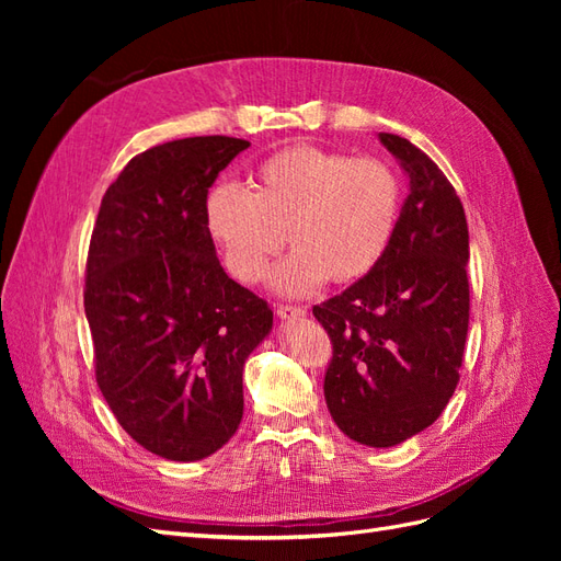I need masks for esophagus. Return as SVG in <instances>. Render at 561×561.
<instances>
[{
  "label": "esophagus",
  "instance_id": "1",
  "mask_svg": "<svg viewBox=\"0 0 561 561\" xmlns=\"http://www.w3.org/2000/svg\"><path fill=\"white\" fill-rule=\"evenodd\" d=\"M276 316L280 320H297V318L307 316V309H304V307H287V304H278Z\"/></svg>",
  "mask_w": 561,
  "mask_h": 561
}]
</instances>
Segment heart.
I'll list each match as a JSON object with an SVG mask.
<instances>
[{
    "label": "heart",
    "mask_w": 561,
    "mask_h": 561,
    "mask_svg": "<svg viewBox=\"0 0 561 561\" xmlns=\"http://www.w3.org/2000/svg\"><path fill=\"white\" fill-rule=\"evenodd\" d=\"M398 210L400 184L383 161L295 145L257 165L252 192L233 182L210 190L203 222L225 268L248 285L264 276L287 231L295 250L271 271V287L304 297L330 278L367 276L393 241Z\"/></svg>",
    "instance_id": "1"
}]
</instances>
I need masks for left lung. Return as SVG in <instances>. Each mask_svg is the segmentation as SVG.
<instances>
[{
  "label": "left lung",
  "mask_w": 561,
  "mask_h": 561,
  "mask_svg": "<svg viewBox=\"0 0 561 561\" xmlns=\"http://www.w3.org/2000/svg\"><path fill=\"white\" fill-rule=\"evenodd\" d=\"M410 178L381 262L313 316L332 342L328 410L344 435L396 447L443 414L463 363L468 222L445 173L410 140L379 133Z\"/></svg>",
  "instance_id": "1"
}]
</instances>
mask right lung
Here are the masks:
<instances>
[{
    "mask_svg": "<svg viewBox=\"0 0 561 561\" xmlns=\"http://www.w3.org/2000/svg\"><path fill=\"white\" fill-rule=\"evenodd\" d=\"M227 135L173 140L128 161L100 203L83 309L95 381L122 428L168 461H201L243 419V365L274 311L231 280L203 222Z\"/></svg>",
    "mask_w": 561,
    "mask_h": 561,
    "instance_id": "right-lung-1",
    "label": "right lung"
}]
</instances>
